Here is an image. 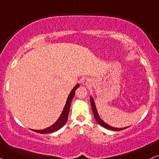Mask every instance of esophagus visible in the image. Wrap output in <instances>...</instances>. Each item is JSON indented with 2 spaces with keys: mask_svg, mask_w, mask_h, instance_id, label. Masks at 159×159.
I'll return each mask as SVG.
<instances>
[{
  "mask_svg": "<svg viewBox=\"0 0 159 159\" xmlns=\"http://www.w3.org/2000/svg\"><path fill=\"white\" fill-rule=\"evenodd\" d=\"M91 79H89V78H84L83 80H82L81 81V84L82 85L84 86H86V87H89V86L91 85Z\"/></svg>",
  "mask_w": 159,
  "mask_h": 159,
  "instance_id": "obj_1",
  "label": "esophagus"
}]
</instances>
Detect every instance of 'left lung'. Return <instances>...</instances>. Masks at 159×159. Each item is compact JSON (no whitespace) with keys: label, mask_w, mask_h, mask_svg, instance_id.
Returning <instances> with one entry per match:
<instances>
[{"label":"left lung","mask_w":159,"mask_h":159,"mask_svg":"<svg viewBox=\"0 0 159 159\" xmlns=\"http://www.w3.org/2000/svg\"><path fill=\"white\" fill-rule=\"evenodd\" d=\"M90 103H91L92 110H93V115H94V117L95 118V120H96V121L98 122L99 124H100L101 127L106 128V129H110V130H115V131H120V130H122V129H126V128L129 127H122V128H116L113 127H111L110 125H109V124L105 123V122L100 118V116H99V115L98 113V111H97L96 107H95V101H94V100H93V98L92 96H90Z\"/></svg>","instance_id":"1"}]
</instances>
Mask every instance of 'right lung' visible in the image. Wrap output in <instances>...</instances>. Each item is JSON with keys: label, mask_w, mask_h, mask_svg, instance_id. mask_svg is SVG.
I'll list each match as a JSON object with an SVG mask.
<instances>
[{"label": "right lung", "mask_w": 159, "mask_h": 159, "mask_svg": "<svg viewBox=\"0 0 159 159\" xmlns=\"http://www.w3.org/2000/svg\"><path fill=\"white\" fill-rule=\"evenodd\" d=\"M79 84H76L75 86V87L72 89V91L70 92V95H68L67 99H66V102L65 104V106L64 107V110H63L62 112H61V116H59L58 119L52 125L50 126V127L46 128V129H40V130H37V129H32L33 131L36 132V133H41V134H45V133H53V132H55L58 130L59 129H61L63 126L66 124V121L68 119V116L69 112H70V104H71L72 100L73 98L75 93V90L78 87H79Z\"/></svg>", "instance_id": "1"}]
</instances>
